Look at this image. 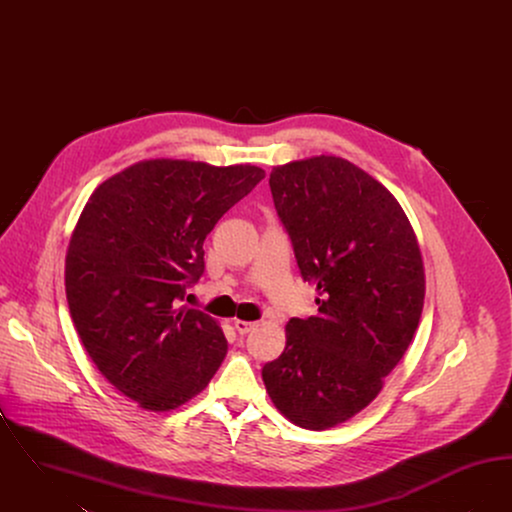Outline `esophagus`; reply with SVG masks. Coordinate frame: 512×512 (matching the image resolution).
<instances>
[{"label": "esophagus", "mask_w": 512, "mask_h": 512, "mask_svg": "<svg viewBox=\"0 0 512 512\" xmlns=\"http://www.w3.org/2000/svg\"><path fill=\"white\" fill-rule=\"evenodd\" d=\"M234 328H236V332L238 334H247V332H251L253 328H255V322H247V320H240V318H236L234 320Z\"/></svg>", "instance_id": "34e87169"}]
</instances>
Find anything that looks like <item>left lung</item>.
<instances>
[{"mask_svg":"<svg viewBox=\"0 0 512 512\" xmlns=\"http://www.w3.org/2000/svg\"><path fill=\"white\" fill-rule=\"evenodd\" d=\"M268 184L318 313L286 324L263 382L292 424L330 430L376 399L413 341L426 292L420 245L390 190L343 157L278 165Z\"/></svg>","mask_w":512,"mask_h":512,"instance_id":"left-lung-1","label":"left lung"}]
</instances>
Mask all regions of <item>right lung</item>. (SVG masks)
Here are the masks:
<instances>
[{
	"instance_id": "1",
	"label": "right lung",
	"mask_w": 512,
	"mask_h": 512,
	"mask_svg": "<svg viewBox=\"0 0 512 512\" xmlns=\"http://www.w3.org/2000/svg\"><path fill=\"white\" fill-rule=\"evenodd\" d=\"M265 171L146 159L99 184L65 257L74 328L99 372L153 413L207 388L226 357L219 322L178 303L205 270L203 242Z\"/></svg>"
}]
</instances>
